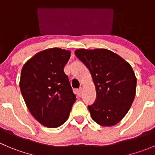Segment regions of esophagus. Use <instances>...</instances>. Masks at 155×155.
<instances>
[{"label":"esophagus","mask_w":155,"mask_h":155,"mask_svg":"<svg viewBox=\"0 0 155 155\" xmlns=\"http://www.w3.org/2000/svg\"><path fill=\"white\" fill-rule=\"evenodd\" d=\"M82 88H79V89H78L77 90H76V93H77L78 96H81V95H82Z\"/></svg>","instance_id":"esophagus-1"}]
</instances>
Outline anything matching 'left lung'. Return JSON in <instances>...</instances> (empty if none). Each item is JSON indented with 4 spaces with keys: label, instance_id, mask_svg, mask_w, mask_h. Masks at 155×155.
Returning a JSON list of instances; mask_svg holds the SVG:
<instances>
[{
    "label": "left lung",
    "instance_id": "obj_1",
    "mask_svg": "<svg viewBox=\"0 0 155 155\" xmlns=\"http://www.w3.org/2000/svg\"><path fill=\"white\" fill-rule=\"evenodd\" d=\"M75 54L89 69L96 90L88 105L93 121L112 126L125 117L134 101L137 79L128 62L106 49H79Z\"/></svg>",
    "mask_w": 155,
    "mask_h": 155
}]
</instances>
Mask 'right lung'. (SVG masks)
Returning a JSON list of instances; mask_svg holds the SVG:
<instances>
[{
    "instance_id": "right-lung-1",
    "label": "right lung",
    "mask_w": 155,
    "mask_h": 155,
    "mask_svg": "<svg viewBox=\"0 0 155 155\" xmlns=\"http://www.w3.org/2000/svg\"><path fill=\"white\" fill-rule=\"evenodd\" d=\"M70 51L51 48L39 52L22 68L20 89L29 111L47 128H57L67 120L76 95L65 74Z\"/></svg>"
}]
</instances>
